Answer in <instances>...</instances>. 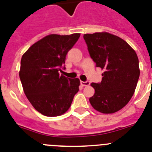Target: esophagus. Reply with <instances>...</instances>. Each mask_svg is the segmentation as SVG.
I'll return each instance as SVG.
<instances>
[{
    "label": "esophagus",
    "instance_id": "obj_1",
    "mask_svg": "<svg viewBox=\"0 0 152 152\" xmlns=\"http://www.w3.org/2000/svg\"><path fill=\"white\" fill-rule=\"evenodd\" d=\"M80 83H81V85L83 86H89L90 83H89V81H86V82L81 81L80 82Z\"/></svg>",
    "mask_w": 152,
    "mask_h": 152
}]
</instances>
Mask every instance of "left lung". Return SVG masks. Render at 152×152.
Listing matches in <instances>:
<instances>
[{
	"instance_id": "1",
	"label": "left lung",
	"mask_w": 152,
	"mask_h": 152,
	"mask_svg": "<svg viewBox=\"0 0 152 152\" xmlns=\"http://www.w3.org/2000/svg\"><path fill=\"white\" fill-rule=\"evenodd\" d=\"M89 55L104 72L95 89L91 105L104 114H112L127 105L134 94L140 75L135 51L122 38L107 32L84 34Z\"/></svg>"
}]
</instances>
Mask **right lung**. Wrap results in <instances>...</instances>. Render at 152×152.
I'll return each instance as SVG.
<instances>
[{
	"instance_id": "1",
	"label": "right lung",
	"mask_w": 152,
	"mask_h": 152,
	"mask_svg": "<svg viewBox=\"0 0 152 152\" xmlns=\"http://www.w3.org/2000/svg\"><path fill=\"white\" fill-rule=\"evenodd\" d=\"M80 37V34H50L22 56L19 76L23 92L33 107L43 115L64 114L79 91L80 80L60 75L59 71Z\"/></svg>"
}]
</instances>
